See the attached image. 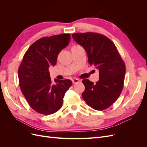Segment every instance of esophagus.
<instances>
[{"instance_id": "1", "label": "esophagus", "mask_w": 147, "mask_h": 147, "mask_svg": "<svg viewBox=\"0 0 147 147\" xmlns=\"http://www.w3.org/2000/svg\"><path fill=\"white\" fill-rule=\"evenodd\" d=\"M80 82V80L79 79H77V78H75L74 79L72 80V83L73 84H76L77 83H78Z\"/></svg>"}]
</instances>
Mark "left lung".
<instances>
[{
    "instance_id": "obj_1",
    "label": "left lung",
    "mask_w": 147,
    "mask_h": 147,
    "mask_svg": "<svg viewBox=\"0 0 147 147\" xmlns=\"http://www.w3.org/2000/svg\"><path fill=\"white\" fill-rule=\"evenodd\" d=\"M72 37L86 51L89 64L99 71V80L96 84L88 79L82 81L85 86L83 99L93 109H107L117 100L123 90L124 62L113 42L104 35L75 33Z\"/></svg>"
}]
</instances>
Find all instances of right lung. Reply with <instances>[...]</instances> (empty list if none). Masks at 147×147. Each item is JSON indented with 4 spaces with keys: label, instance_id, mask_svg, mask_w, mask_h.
Segmentation results:
<instances>
[{
    "label": "right lung",
    "instance_id": "1",
    "mask_svg": "<svg viewBox=\"0 0 147 147\" xmlns=\"http://www.w3.org/2000/svg\"><path fill=\"white\" fill-rule=\"evenodd\" d=\"M69 34L42 37L26 51L18 69L21 90L29 105L35 112L51 115L63 103L65 92L72 86L70 80L51 82L49 67L55 65L57 56L70 42Z\"/></svg>",
    "mask_w": 147,
    "mask_h": 147
}]
</instances>
